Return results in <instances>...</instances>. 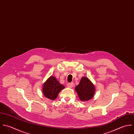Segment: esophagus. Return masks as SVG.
I'll list each match as a JSON object with an SVG mask.
<instances>
[{
    "label": "esophagus",
    "mask_w": 134,
    "mask_h": 134,
    "mask_svg": "<svg viewBox=\"0 0 134 134\" xmlns=\"http://www.w3.org/2000/svg\"><path fill=\"white\" fill-rule=\"evenodd\" d=\"M67 87H69V88H72L74 86V83H68L67 84Z\"/></svg>",
    "instance_id": "34e87169"
}]
</instances>
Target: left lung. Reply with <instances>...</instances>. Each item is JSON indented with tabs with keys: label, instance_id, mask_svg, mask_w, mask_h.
<instances>
[{
	"label": "left lung",
	"instance_id": "1",
	"mask_svg": "<svg viewBox=\"0 0 134 134\" xmlns=\"http://www.w3.org/2000/svg\"><path fill=\"white\" fill-rule=\"evenodd\" d=\"M75 90L81 101H88L91 99L95 92L94 84L88 78L83 77L79 84L76 86Z\"/></svg>",
	"mask_w": 134,
	"mask_h": 134
}]
</instances>
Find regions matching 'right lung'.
Listing matches in <instances>:
<instances>
[{
    "label": "right lung",
    "instance_id": "right-lung-1",
    "mask_svg": "<svg viewBox=\"0 0 134 134\" xmlns=\"http://www.w3.org/2000/svg\"><path fill=\"white\" fill-rule=\"evenodd\" d=\"M64 88L65 86L61 84L55 77L51 76L43 83L42 93L46 98L53 100L57 98L60 91Z\"/></svg>",
    "mask_w": 134,
    "mask_h": 134
}]
</instances>
